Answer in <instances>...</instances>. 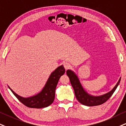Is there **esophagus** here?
Here are the masks:
<instances>
[{
  "instance_id": "1",
  "label": "esophagus",
  "mask_w": 126,
  "mask_h": 126,
  "mask_svg": "<svg viewBox=\"0 0 126 126\" xmlns=\"http://www.w3.org/2000/svg\"><path fill=\"white\" fill-rule=\"evenodd\" d=\"M63 66H64L65 69H66V70H67V69H69V68L71 67V65L70 63H63Z\"/></svg>"
}]
</instances>
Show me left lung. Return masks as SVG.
<instances>
[{
  "mask_svg": "<svg viewBox=\"0 0 126 126\" xmlns=\"http://www.w3.org/2000/svg\"><path fill=\"white\" fill-rule=\"evenodd\" d=\"M66 74L69 77L71 85L74 90V92L77 100L82 105L88 106H94L102 105L106 102L112 95L115 91L118 85L120 83L121 78L116 83L115 86L109 92L100 96H94L88 94L82 86L79 79L74 71L68 69L66 71Z\"/></svg>",
  "mask_w": 126,
  "mask_h": 126,
  "instance_id": "obj_1",
  "label": "left lung"
}]
</instances>
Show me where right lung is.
I'll use <instances>...</instances> for the list:
<instances>
[{
  "instance_id": "right-lung-1",
  "label": "right lung",
  "mask_w": 126,
  "mask_h": 126,
  "mask_svg": "<svg viewBox=\"0 0 126 126\" xmlns=\"http://www.w3.org/2000/svg\"><path fill=\"white\" fill-rule=\"evenodd\" d=\"M65 72V69L63 65L58 66L50 74L41 91L35 95L30 97H22L16 94L9 86L8 87L14 95L25 106L29 108L37 109L47 108L54 102L57 83L60 77Z\"/></svg>"
}]
</instances>
